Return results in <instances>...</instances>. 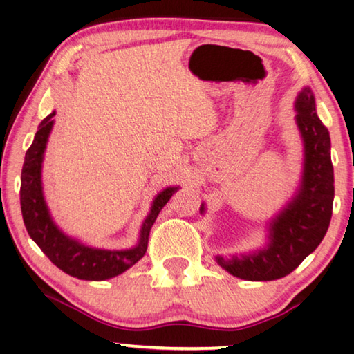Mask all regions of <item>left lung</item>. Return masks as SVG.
<instances>
[{"instance_id":"8db88e82","label":"left lung","mask_w":354,"mask_h":354,"mask_svg":"<svg viewBox=\"0 0 354 354\" xmlns=\"http://www.w3.org/2000/svg\"><path fill=\"white\" fill-rule=\"evenodd\" d=\"M295 120L303 139V174L293 198L266 224V243L240 256H216L218 265L245 281H276L290 274L326 235L333 215L334 169L331 138L318 119L315 97L303 88L295 100ZM205 213V204H201Z\"/></svg>"}]
</instances>
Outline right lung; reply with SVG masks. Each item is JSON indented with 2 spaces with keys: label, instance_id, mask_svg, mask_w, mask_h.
<instances>
[{
  "label": "right lung",
  "instance_id": "add662e5",
  "mask_svg": "<svg viewBox=\"0 0 354 354\" xmlns=\"http://www.w3.org/2000/svg\"><path fill=\"white\" fill-rule=\"evenodd\" d=\"M56 111L46 115L40 122L34 141L26 150L25 163L21 169L20 205L25 227L36 245L53 262L57 268L68 276L83 281H106L122 274L139 262L147 251L149 234L156 216L178 187H167L155 196L149 215L142 221L138 243L129 249H103L84 245L83 241L72 239L57 227L50 208L46 205L42 185V163L53 130Z\"/></svg>",
  "mask_w": 354,
  "mask_h": 354
}]
</instances>
